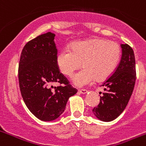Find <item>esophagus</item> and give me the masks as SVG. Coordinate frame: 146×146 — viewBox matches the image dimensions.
Segmentation results:
<instances>
[{
    "label": "esophagus",
    "mask_w": 146,
    "mask_h": 146,
    "mask_svg": "<svg viewBox=\"0 0 146 146\" xmlns=\"http://www.w3.org/2000/svg\"><path fill=\"white\" fill-rule=\"evenodd\" d=\"M78 93L82 94H86L88 93V91L86 90V89H79V90H78Z\"/></svg>",
    "instance_id": "1"
}]
</instances>
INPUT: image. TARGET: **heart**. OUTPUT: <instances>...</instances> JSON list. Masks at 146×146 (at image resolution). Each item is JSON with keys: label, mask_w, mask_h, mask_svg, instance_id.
<instances>
[{"label": "heart", "mask_w": 146, "mask_h": 146, "mask_svg": "<svg viewBox=\"0 0 146 146\" xmlns=\"http://www.w3.org/2000/svg\"><path fill=\"white\" fill-rule=\"evenodd\" d=\"M57 55V65L64 75L71 77L81 66L83 69L72 77L77 87L91 85L95 80H104L111 75L121 58L120 45L113 41L94 38L72 43Z\"/></svg>", "instance_id": "heart-1"}]
</instances>
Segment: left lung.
I'll return each mask as SVG.
<instances>
[{
    "mask_svg": "<svg viewBox=\"0 0 146 146\" xmlns=\"http://www.w3.org/2000/svg\"><path fill=\"white\" fill-rule=\"evenodd\" d=\"M121 46V61L113 74L102 86L105 92L100 96L99 105L92 110L100 121H111L118 118L126 108L135 87L136 69L134 51L127 44Z\"/></svg>",
    "mask_w": 146,
    "mask_h": 146,
    "instance_id": "8db88e82",
    "label": "left lung"
}]
</instances>
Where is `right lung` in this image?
<instances>
[{"label":"right lung","instance_id":"obj_1","mask_svg":"<svg viewBox=\"0 0 146 146\" xmlns=\"http://www.w3.org/2000/svg\"><path fill=\"white\" fill-rule=\"evenodd\" d=\"M55 36L48 32L29 41L23 47L19 63L18 78L24 102L43 121L58 118L69 97L77 92L58 69ZM55 82L62 86L52 91Z\"/></svg>","mask_w":146,"mask_h":146}]
</instances>
